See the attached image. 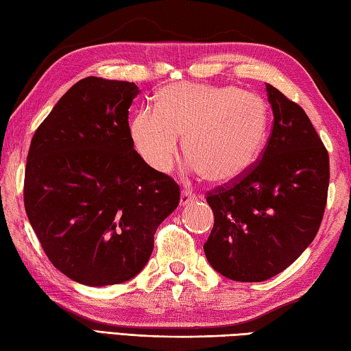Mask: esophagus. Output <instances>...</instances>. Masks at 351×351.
<instances>
[{
    "label": "esophagus",
    "instance_id": "obj_1",
    "mask_svg": "<svg viewBox=\"0 0 351 351\" xmlns=\"http://www.w3.org/2000/svg\"><path fill=\"white\" fill-rule=\"evenodd\" d=\"M197 199L195 197V194L193 193V191H182V195H180V205L182 206H186V205H189V204H193V202Z\"/></svg>",
    "mask_w": 351,
    "mask_h": 351
}]
</instances>
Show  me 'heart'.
Wrapping results in <instances>:
<instances>
[{"instance_id":"heart-1","label":"heart","mask_w":351,"mask_h":351,"mask_svg":"<svg viewBox=\"0 0 351 351\" xmlns=\"http://www.w3.org/2000/svg\"><path fill=\"white\" fill-rule=\"evenodd\" d=\"M269 110L261 97L236 86L174 83L131 121L140 157L158 172L171 169L183 138L189 169L230 183L253 168L267 143Z\"/></svg>"}]
</instances>
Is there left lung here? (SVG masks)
<instances>
[{"mask_svg":"<svg viewBox=\"0 0 351 351\" xmlns=\"http://www.w3.org/2000/svg\"><path fill=\"white\" fill-rule=\"evenodd\" d=\"M274 121L262 158L208 193L214 226L204 245L210 265L237 282L284 271L308 248L327 205L330 160L305 110L267 84Z\"/></svg>","mask_w":351,"mask_h":351,"instance_id":"1","label":"left lung"}]
</instances>
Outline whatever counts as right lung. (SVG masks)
<instances>
[{"instance_id": "obj_1", "label": "right lung", "mask_w": 351, "mask_h": 351, "mask_svg": "<svg viewBox=\"0 0 351 351\" xmlns=\"http://www.w3.org/2000/svg\"><path fill=\"white\" fill-rule=\"evenodd\" d=\"M134 83L88 77L55 104L30 141L24 208L53 267L78 284L137 276L180 188L134 149Z\"/></svg>"}]
</instances>
